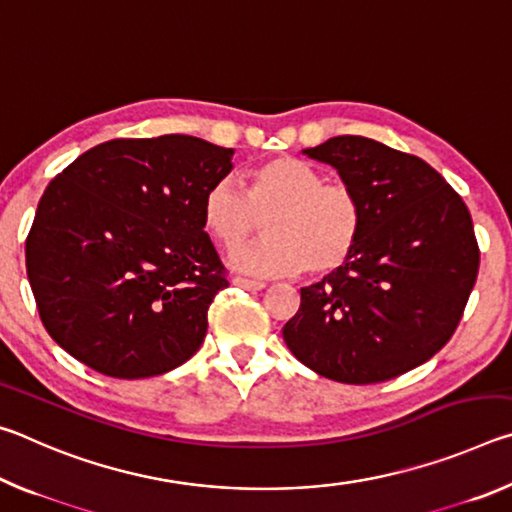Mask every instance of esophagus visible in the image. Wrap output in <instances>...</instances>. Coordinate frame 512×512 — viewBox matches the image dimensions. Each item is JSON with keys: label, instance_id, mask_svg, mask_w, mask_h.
Returning <instances> with one entry per match:
<instances>
[{"label": "esophagus", "instance_id": "34e87169", "mask_svg": "<svg viewBox=\"0 0 512 512\" xmlns=\"http://www.w3.org/2000/svg\"><path fill=\"white\" fill-rule=\"evenodd\" d=\"M232 284H235V287L246 289V291H262V289H266L264 282L248 280V277H235V280H232Z\"/></svg>", "mask_w": 512, "mask_h": 512}]
</instances>
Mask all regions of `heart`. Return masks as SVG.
<instances>
[{
	"instance_id": "heart-1",
	"label": "heart",
	"mask_w": 512,
	"mask_h": 512,
	"mask_svg": "<svg viewBox=\"0 0 512 512\" xmlns=\"http://www.w3.org/2000/svg\"><path fill=\"white\" fill-rule=\"evenodd\" d=\"M266 219L268 237L232 257L253 275H327L348 262L361 235L363 210L354 189L327 183L309 162L280 155L248 171V192L221 178L203 196V223L225 250L255 237Z\"/></svg>"
}]
</instances>
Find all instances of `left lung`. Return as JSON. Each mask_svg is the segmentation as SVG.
<instances>
[{
	"mask_svg": "<svg viewBox=\"0 0 512 512\" xmlns=\"http://www.w3.org/2000/svg\"><path fill=\"white\" fill-rule=\"evenodd\" d=\"M339 171L363 221L348 262L300 289L293 357L341 384H377L452 339L479 273L472 216L427 162L361 135L302 151Z\"/></svg>",
	"mask_w": 512,
	"mask_h": 512,
	"instance_id": "1",
	"label": "left lung"
}]
</instances>
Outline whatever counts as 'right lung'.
I'll return each instance as SVG.
<instances>
[{
	"instance_id": "1",
	"label": "right lung",
	"mask_w": 512,
	"mask_h": 512,
	"mask_svg": "<svg viewBox=\"0 0 512 512\" xmlns=\"http://www.w3.org/2000/svg\"><path fill=\"white\" fill-rule=\"evenodd\" d=\"M232 155L192 135L110 140L51 180L27 237V275L60 348L117 379L194 357L207 309L228 287L203 196Z\"/></svg>"
}]
</instances>
